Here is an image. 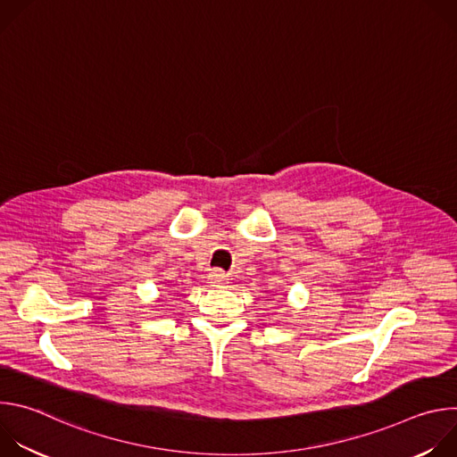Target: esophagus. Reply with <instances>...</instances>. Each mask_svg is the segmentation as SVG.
I'll return each instance as SVG.
<instances>
[{"label":"esophagus","mask_w":457,"mask_h":457,"mask_svg":"<svg viewBox=\"0 0 457 457\" xmlns=\"http://www.w3.org/2000/svg\"><path fill=\"white\" fill-rule=\"evenodd\" d=\"M208 278H210V284H213L217 287H220V286H224L228 282V275L222 270H213Z\"/></svg>","instance_id":"1"}]
</instances>
